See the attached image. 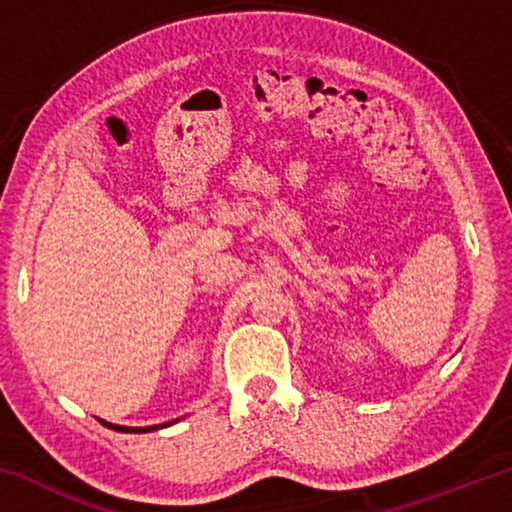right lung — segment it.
Wrapping results in <instances>:
<instances>
[{"label":"right lung","instance_id":"1","mask_svg":"<svg viewBox=\"0 0 512 512\" xmlns=\"http://www.w3.org/2000/svg\"><path fill=\"white\" fill-rule=\"evenodd\" d=\"M99 422H103V420H99ZM173 422H176V420L164 422V424H153V427H119V424H110V422H103V424H106V427H110V429H115V431H124V433H146V431H153V429L169 427V424H173Z\"/></svg>","mask_w":512,"mask_h":512}]
</instances>
